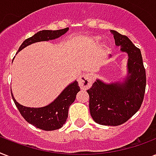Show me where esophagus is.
Segmentation results:
<instances>
[{"label": "esophagus", "mask_w": 156, "mask_h": 156, "mask_svg": "<svg viewBox=\"0 0 156 156\" xmlns=\"http://www.w3.org/2000/svg\"><path fill=\"white\" fill-rule=\"evenodd\" d=\"M78 85L83 90H87L90 88L92 85V77L90 73H84L82 74L78 79Z\"/></svg>", "instance_id": "esophagus-1"}]
</instances>
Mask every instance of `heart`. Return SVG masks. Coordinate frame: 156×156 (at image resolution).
I'll list each match as a JSON object with an SVG mask.
<instances>
[{"mask_svg":"<svg viewBox=\"0 0 156 156\" xmlns=\"http://www.w3.org/2000/svg\"><path fill=\"white\" fill-rule=\"evenodd\" d=\"M100 40H101V39H100V37H96V38H95V41H97V42L100 41Z\"/></svg>","mask_w":156,"mask_h":156,"instance_id":"obj_1","label":"heart"}]
</instances>
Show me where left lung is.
I'll return each mask as SVG.
<instances>
[{"mask_svg":"<svg viewBox=\"0 0 156 156\" xmlns=\"http://www.w3.org/2000/svg\"><path fill=\"white\" fill-rule=\"evenodd\" d=\"M116 46L128 54V76L123 83H105L97 79L87 90L90 115L96 123L116 126L139 110L146 90V70L139 48L126 35L111 30Z\"/></svg>","mask_w":156,"mask_h":156,"instance_id":"obj_1","label":"left lung"}]
</instances>
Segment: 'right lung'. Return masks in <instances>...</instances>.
Returning a JSON list of instances; mask_svg holds the SVG:
<instances>
[{
	"label": "right lung",
	"instance_id": "obj_1",
	"mask_svg": "<svg viewBox=\"0 0 156 156\" xmlns=\"http://www.w3.org/2000/svg\"><path fill=\"white\" fill-rule=\"evenodd\" d=\"M69 30V27L56 30H43L28 38L22 44L18 52L28 45L40 41H48L57 39ZM80 90L77 81L66 87L58 97L50 104L42 108H29L18 104L11 92L16 107L23 118L36 128L46 131L55 130L61 128L68 117L69 108L76 99L77 93Z\"/></svg>",
	"mask_w": 156,
	"mask_h": 156
}]
</instances>
